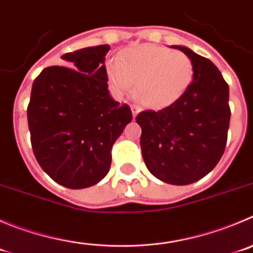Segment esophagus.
Listing matches in <instances>:
<instances>
[{
    "label": "esophagus",
    "mask_w": 253,
    "mask_h": 253,
    "mask_svg": "<svg viewBox=\"0 0 253 253\" xmlns=\"http://www.w3.org/2000/svg\"><path fill=\"white\" fill-rule=\"evenodd\" d=\"M131 110H132V115H133V117H136L137 113L141 111V107L138 105H136V103H133V105H131Z\"/></svg>",
    "instance_id": "34e87169"
}]
</instances>
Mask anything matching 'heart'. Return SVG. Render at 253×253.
Listing matches in <instances>:
<instances>
[{
  "mask_svg": "<svg viewBox=\"0 0 253 253\" xmlns=\"http://www.w3.org/2000/svg\"><path fill=\"white\" fill-rule=\"evenodd\" d=\"M107 72L116 91L126 93L136 84L138 100L159 108L182 97L192 84L195 67L185 52L146 43L125 49L119 60L108 62Z\"/></svg>",
  "mask_w": 253,
  "mask_h": 253,
  "instance_id": "obj_1",
  "label": "heart"
}]
</instances>
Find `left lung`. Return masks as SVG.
Wrapping results in <instances>:
<instances>
[{
	"label": "left lung",
	"mask_w": 253,
	"mask_h": 253,
	"mask_svg": "<svg viewBox=\"0 0 253 253\" xmlns=\"http://www.w3.org/2000/svg\"><path fill=\"white\" fill-rule=\"evenodd\" d=\"M190 56L193 81L176 102L160 111H142L141 150L148 171L169 185L201 180L225 152L231 110L228 84L206 57L183 46H172Z\"/></svg>",
	"instance_id": "left-lung-1"
}]
</instances>
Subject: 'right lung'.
<instances>
[{
    "label": "right lung",
    "mask_w": 253,
    "mask_h": 253,
    "mask_svg": "<svg viewBox=\"0 0 253 253\" xmlns=\"http://www.w3.org/2000/svg\"><path fill=\"white\" fill-rule=\"evenodd\" d=\"M108 44L62 56L67 66H49L35 79L27 107L35 157L44 172L68 188L100 182L111 166V148L131 108L108 93Z\"/></svg>",
    "instance_id": "right-lung-1"
}]
</instances>
